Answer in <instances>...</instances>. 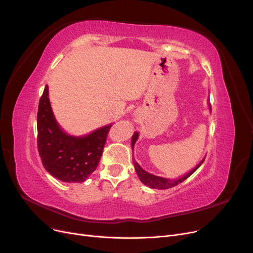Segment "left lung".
<instances>
[{
	"mask_svg": "<svg viewBox=\"0 0 253 253\" xmlns=\"http://www.w3.org/2000/svg\"><path fill=\"white\" fill-rule=\"evenodd\" d=\"M209 109L211 110V106H210V103H209ZM139 137V134L138 132H135L134 135L132 136V150L134 151V145L137 141V139H138ZM205 160V157L201 160L200 164H197L192 170L189 171L188 173H186L185 175L180 176V177L178 178H174V179H170V178H165V177H160V176H156V175H153L149 172H147L145 170H143L142 168L138 165V163L136 162V160H134V167H135V171L137 173V175H138V177L140 179V181L143 183V185H145L149 188H152V189H159V190H164V189H169V188H172L176 185H178V183L182 182L183 180H186L190 175H192L198 168L201 167V165L204 163Z\"/></svg>",
	"mask_w": 253,
	"mask_h": 253,
	"instance_id": "obj_1",
	"label": "left lung"
}]
</instances>
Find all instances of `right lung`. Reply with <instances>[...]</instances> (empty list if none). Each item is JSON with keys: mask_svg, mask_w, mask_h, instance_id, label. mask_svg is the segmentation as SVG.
<instances>
[{"mask_svg": "<svg viewBox=\"0 0 253 253\" xmlns=\"http://www.w3.org/2000/svg\"><path fill=\"white\" fill-rule=\"evenodd\" d=\"M37 125L38 150L45 170L63 182H83L96 170L113 124L83 136L67 134L52 113L46 85L39 102Z\"/></svg>", "mask_w": 253, "mask_h": 253, "instance_id": "right-lung-1", "label": "right lung"}]
</instances>
